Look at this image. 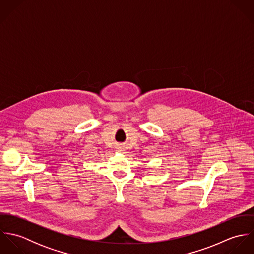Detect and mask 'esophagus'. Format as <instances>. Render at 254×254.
I'll list each match as a JSON object with an SVG mask.
<instances>
[{"instance_id": "obj_1", "label": "esophagus", "mask_w": 254, "mask_h": 254, "mask_svg": "<svg viewBox=\"0 0 254 254\" xmlns=\"http://www.w3.org/2000/svg\"><path fill=\"white\" fill-rule=\"evenodd\" d=\"M118 149H119V150H122L123 148H122V146H119V148H118Z\"/></svg>"}]
</instances>
